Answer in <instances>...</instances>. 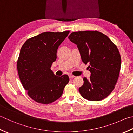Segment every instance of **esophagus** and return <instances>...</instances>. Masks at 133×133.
Returning <instances> with one entry per match:
<instances>
[{
	"label": "esophagus",
	"mask_w": 133,
	"mask_h": 133,
	"mask_svg": "<svg viewBox=\"0 0 133 133\" xmlns=\"http://www.w3.org/2000/svg\"><path fill=\"white\" fill-rule=\"evenodd\" d=\"M75 77L74 75H69V78H74Z\"/></svg>",
	"instance_id": "1"
}]
</instances>
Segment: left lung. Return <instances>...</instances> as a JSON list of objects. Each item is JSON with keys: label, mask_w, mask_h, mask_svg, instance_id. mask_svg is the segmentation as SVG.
<instances>
[{"label": "left lung", "mask_w": 133, "mask_h": 133, "mask_svg": "<svg viewBox=\"0 0 133 133\" xmlns=\"http://www.w3.org/2000/svg\"><path fill=\"white\" fill-rule=\"evenodd\" d=\"M69 38L77 45L82 62L89 64L90 77L83 78L81 95L90 101L103 100L112 92L119 77L121 58L118 48L98 31L72 32Z\"/></svg>", "instance_id": "left-lung-1"}]
</instances>
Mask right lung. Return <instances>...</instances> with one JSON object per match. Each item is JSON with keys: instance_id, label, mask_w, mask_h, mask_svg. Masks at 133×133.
Here are the masks:
<instances>
[{"instance_id": "right-lung-1", "label": "right lung", "mask_w": 133, "mask_h": 133, "mask_svg": "<svg viewBox=\"0 0 133 133\" xmlns=\"http://www.w3.org/2000/svg\"><path fill=\"white\" fill-rule=\"evenodd\" d=\"M69 31L44 32L25 41L17 61L19 79L29 96L39 103L47 104L61 97L69 82L64 74L58 77L51 67L56 52Z\"/></svg>"}]
</instances>
